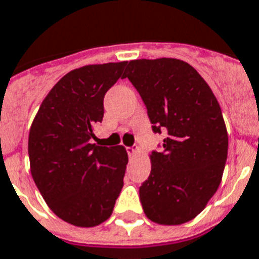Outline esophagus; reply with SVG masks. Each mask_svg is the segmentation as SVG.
<instances>
[{"label":"esophagus","instance_id":"1","mask_svg":"<svg viewBox=\"0 0 259 259\" xmlns=\"http://www.w3.org/2000/svg\"><path fill=\"white\" fill-rule=\"evenodd\" d=\"M125 150H127L128 156L131 158V156H134V155H135L136 152H138V147H136V146H134V147H127Z\"/></svg>","mask_w":259,"mask_h":259}]
</instances>
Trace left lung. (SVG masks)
Listing matches in <instances>:
<instances>
[{
  "label": "left lung",
  "mask_w": 259,
  "mask_h": 259,
  "mask_svg": "<svg viewBox=\"0 0 259 259\" xmlns=\"http://www.w3.org/2000/svg\"><path fill=\"white\" fill-rule=\"evenodd\" d=\"M125 77L139 92L154 134L164 135L140 186L143 210L160 225L188 222L218 190L226 164L229 136L218 100L182 60H132Z\"/></svg>",
  "instance_id": "8db88e82"
}]
</instances>
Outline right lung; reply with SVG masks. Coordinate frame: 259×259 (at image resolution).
<instances>
[{
  "mask_svg": "<svg viewBox=\"0 0 259 259\" xmlns=\"http://www.w3.org/2000/svg\"><path fill=\"white\" fill-rule=\"evenodd\" d=\"M123 63L85 65L67 73L45 97L29 131L33 181L59 218L80 227L111 217L128 155L121 146L92 144L107 91L123 78Z\"/></svg>",
  "mask_w": 259,
  "mask_h": 259,
  "instance_id": "obj_1",
  "label": "right lung"
}]
</instances>
